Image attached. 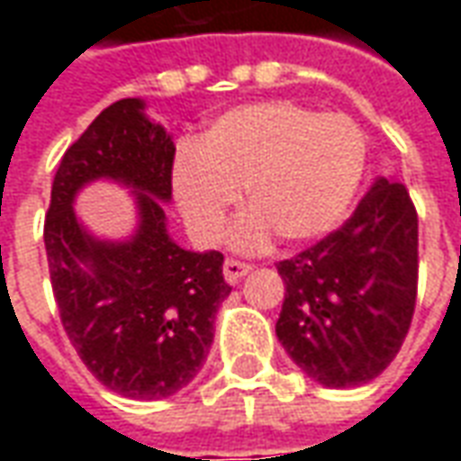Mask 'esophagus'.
<instances>
[{"instance_id":"obj_1","label":"esophagus","mask_w":461,"mask_h":461,"mask_svg":"<svg viewBox=\"0 0 461 461\" xmlns=\"http://www.w3.org/2000/svg\"><path fill=\"white\" fill-rule=\"evenodd\" d=\"M249 271H251V264H243V261H233V258H228V261L223 264V276L228 284H238V281L243 279Z\"/></svg>"}]
</instances>
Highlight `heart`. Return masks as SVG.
Masks as SVG:
<instances>
[{"label": "heart", "mask_w": 461, "mask_h": 461, "mask_svg": "<svg viewBox=\"0 0 461 461\" xmlns=\"http://www.w3.org/2000/svg\"><path fill=\"white\" fill-rule=\"evenodd\" d=\"M366 134L345 113H314L292 101H258L221 113L194 149H182L172 190L194 240L215 243L243 190L249 212L228 243L258 251L281 236H327L353 203L366 169Z\"/></svg>", "instance_id": "heart-1"}]
</instances>
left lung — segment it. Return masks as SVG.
<instances>
[{"mask_svg":"<svg viewBox=\"0 0 461 461\" xmlns=\"http://www.w3.org/2000/svg\"><path fill=\"white\" fill-rule=\"evenodd\" d=\"M276 268V338L296 367L324 388L378 378L401 350L416 304L419 218L409 190L375 177L348 223Z\"/></svg>","mask_w":461,"mask_h":461,"instance_id":"8db88e82","label":"left lung"}]
</instances>
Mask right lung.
<instances>
[{"mask_svg": "<svg viewBox=\"0 0 461 461\" xmlns=\"http://www.w3.org/2000/svg\"><path fill=\"white\" fill-rule=\"evenodd\" d=\"M175 141L147 101L104 108L65 151L45 218L52 294L68 339L108 391L134 401L175 396L200 373L218 307L230 294L223 253L187 251L167 228ZM98 179L126 186L138 225L126 239L88 231L75 197Z\"/></svg>", "mask_w": 461, "mask_h": 461, "instance_id": "1", "label": "right lung"}]
</instances>
